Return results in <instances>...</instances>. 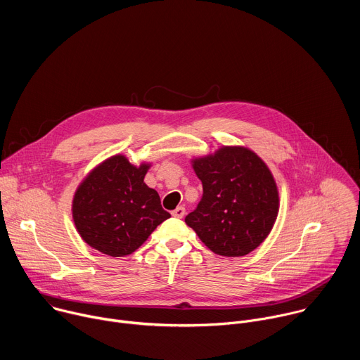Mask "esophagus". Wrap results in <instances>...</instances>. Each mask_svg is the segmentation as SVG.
Masks as SVG:
<instances>
[{
    "mask_svg": "<svg viewBox=\"0 0 360 360\" xmlns=\"http://www.w3.org/2000/svg\"><path fill=\"white\" fill-rule=\"evenodd\" d=\"M172 217H175V218H184V215H185V208H182V207H178V208H175L172 212Z\"/></svg>",
    "mask_w": 360,
    "mask_h": 360,
    "instance_id": "esophagus-1",
    "label": "esophagus"
}]
</instances>
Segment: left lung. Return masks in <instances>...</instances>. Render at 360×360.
I'll return each instance as SVG.
<instances>
[{
	"instance_id": "obj_1",
	"label": "left lung",
	"mask_w": 360,
	"mask_h": 360,
	"mask_svg": "<svg viewBox=\"0 0 360 360\" xmlns=\"http://www.w3.org/2000/svg\"><path fill=\"white\" fill-rule=\"evenodd\" d=\"M203 195L185 222L214 253L245 256L271 233L279 212L275 178L246 146H221L191 160Z\"/></svg>"
}]
</instances>
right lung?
Wrapping results in <instances>:
<instances>
[{
  "label": "right lung",
  "mask_w": 360,
  "mask_h": 360,
  "mask_svg": "<svg viewBox=\"0 0 360 360\" xmlns=\"http://www.w3.org/2000/svg\"><path fill=\"white\" fill-rule=\"evenodd\" d=\"M149 168V162L136 167L117 153L88 172L72 199V219L85 243L121 258L171 218L158 192L143 182Z\"/></svg>",
  "instance_id": "obj_1"
}]
</instances>
